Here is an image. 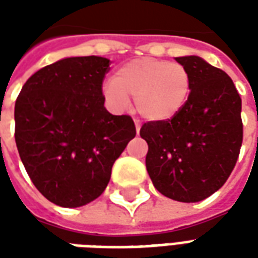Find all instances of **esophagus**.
I'll return each mask as SVG.
<instances>
[{"label": "esophagus", "mask_w": 258, "mask_h": 258, "mask_svg": "<svg viewBox=\"0 0 258 258\" xmlns=\"http://www.w3.org/2000/svg\"><path fill=\"white\" fill-rule=\"evenodd\" d=\"M135 130H137V134H138L141 130V123L138 121V120H135Z\"/></svg>", "instance_id": "1"}]
</instances>
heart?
<instances>
[{"label": "heart", "instance_id": "b5f03b06", "mask_svg": "<svg viewBox=\"0 0 258 258\" xmlns=\"http://www.w3.org/2000/svg\"><path fill=\"white\" fill-rule=\"evenodd\" d=\"M190 90L192 79L184 64L156 58L130 60L103 84V95L113 106L124 109L130 96H135L137 110L153 121L175 117L189 99Z\"/></svg>", "mask_w": 258, "mask_h": 258}]
</instances>
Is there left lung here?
<instances>
[{
  "label": "left lung",
  "mask_w": 258,
  "mask_h": 258,
  "mask_svg": "<svg viewBox=\"0 0 258 258\" xmlns=\"http://www.w3.org/2000/svg\"><path fill=\"white\" fill-rule=\"evenodd\" d=\"M188 69L192 90L185 107L171 120L148 121L146 170L159 192L195 203L225 184L243 141L242 99L231 77L199 56L175 58Z\"/></svg>",
  "instance_id": "1"
}]
</instances>
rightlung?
I'll return each instance as SVG.
<instances>
[{"label":"right lung","mask_w":258,"mask_h":258,"mask_svg":"<svg viewBox=\"0 0 258 258\" xmlns=\"http://www.w3.org/2000/svg\"><path fill=\"white\" fill-rule=\"evenodd\" d=\"M110 60L64 58L31 76L15 103V141L37 189L62 207L90 203L109 184L113 163L137 134L113 116L102 83Z\"/></svg>","instance_id":"1"}]
</instances>
